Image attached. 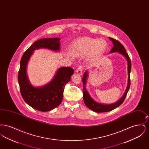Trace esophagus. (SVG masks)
I'll return each mask as SVG.
<instances>
[{
    "mask_svg": "<svg viewBox=\"0 0 149 149\" xmlns=\"http://www.w3.org/2000/svg\"><path fill=\"white\" fill-rule=\"evenodd\" d=\"M83 72V68L82 66H79L77 70V73H78V74L79 75H81Z\"/></svg>",
    "mask_w": 149,
    "mask_h": 149,
    "instance_id": "obj_1",
    "label": "esophagus"
}]
</instances>
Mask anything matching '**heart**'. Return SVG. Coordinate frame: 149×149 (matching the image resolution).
I'll return each instance as SVG.
<instances>
[{"label":"heart","instance_id":"b5f03b06","mask_svg":"<svg viewBox=\"0 0 149 149\" xmlns=\"http://www.w3.org/2000/svg\"><path fill=\"white\" fill-rule=\"evenodd\" d=\"M107 42L104 39L89 37L79 38L70 45V52H66L65 56L72 59L75 57L84 56L88 54L89 58H93L106 49Z\"/></svg>","mask_w":149,"mask_h":149}]
</instances>
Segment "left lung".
Wrapping results in <instances>:
<instances>
[{
	"label": "left lung",
	"instance_id": "8db88e82",
	"mask_svg": "<svg viewBox=\"0 0 149 149\" xmlns=\"http://www.w3.org/2000/svg\"><path fill=\"white\" fill-rule=\"evenodd\" d=\"M109 40H111L113 44V47H112V50H111L110 53H113V52H118L121 55H122L125 57L127 61L128 65V84L126 91L122 97V98L120 100H118L117 102L114 103L112 104H102L99 103L97 102H95L94 100L92 99V98L89 95V93L88 92L86 88V81L88 79V71H86L85 73L83 75L82 82L83 83V100L84 102L85 106L87 107L90 109L92 110L94 112H97V113H101V112H109L112 110H113L117 107L120 106V104L123 102L125 99L126 98V97L127 95L128 90L130 87V72L131 70V62L130 57L128 56L127 53L126 52V51L125 48L123 47V46L118 41L112 38L111 37H109Z\"/></svg>",
	"mask_w": 149,
	"mask_h": 149
}]
</instances>
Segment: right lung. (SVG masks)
Returning <instances> with one entry per match:
<instances>
[{
	"instance_id": "add662e5",
	"label": "right lung",
	"mask_w": 149,
	"mask_h": 149,
	"mask_svg": "<svg viewBox=\"0 0 149 149\" xmlns=\"http://www.w3.org/2000/svg\"><path fill=\"white\" fill-rule=\"evenodd\" d=\"M60 40L58 38L40 39L24 52L21 60L18 80L22 97L29 106L41 112L50 111L60 104L65 86L70 80L74 70L70 67H62L57 70L55 75L47 84L35 87L29 81L27 66L30 57L36 49L45 48L58 51Z\"/></svg>"
}]
</instances>
